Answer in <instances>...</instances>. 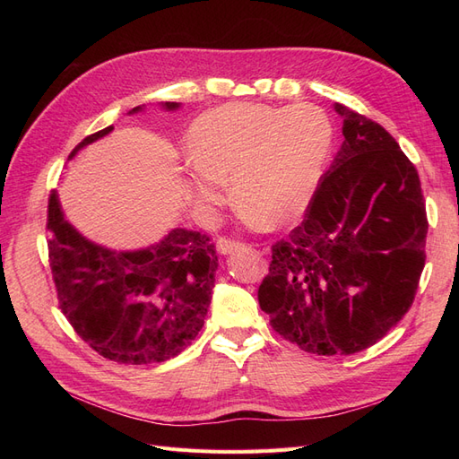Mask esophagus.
Wrapping results in <instances>:
<instances>
[{
	"instance_id": "1",
	"label": "esophagus",
	"mask_w": 459,
	"mask_h": 459,
	"mask_svg": "<svg viewBox=\"0 0 459 459\" xmlns=\"http://www.w3.org/2000/svg\"><path fill=\"white\" fill-rule=\"evenodd\" d=\"M243 245L241 243H238V241H231V239H226V238H220L218 241H216V251L220 253V255H231V253H235V251H239Z\"/></svg>"
}]
</instances>
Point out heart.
Instances as JSON below:
<instances>
[{
  "label": "heart",
  "mask_w": 459,
  "mask_h": 459,
  "mask_svg": "<svg viewBox=\"0 0 459 459\" xmlns=\"http://www.w3.org/2000/svg\"><path fill=\"white\" fill-rule=\"evenodd\" d=\"M331 147V120L312 103H228L189 126L184 187L197 208H211L226 199L231 176L247 218L283 226L312 203Z\"/></svg>",
  "instance_id": "1"
}]
</instances>
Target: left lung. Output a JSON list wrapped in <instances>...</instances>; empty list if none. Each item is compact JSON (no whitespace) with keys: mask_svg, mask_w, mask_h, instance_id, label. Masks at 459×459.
Returning <instances> with one entry per match:
<instances>
[{"mask_svg":"<svg viewBox=\"0 0 459 459\" xmlns=\"http://www.w3.org/2000/svg\"><path fill=\"white\" fill-rule=\"evenodd\" d=\"M344 142L304 221L273 245L260 308L275 333L317 356L368 349L410 310L425 266L427 214L394 137L339 103Z\"/></svg>","mask_w":459,"mask_h":459,"instance_id":"obj_1","label":"left lung"}]
</instances>
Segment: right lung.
<instances>
[{
  "label": "right lung",
  "instance_id": "right-lung-1",
  "mask_svg": "<svg viewBox=\"0 0 459 459\" xmlns=\"http://www.w3.org/2000/svg\"><path fill=\"white\" fill-rule=\"evenodd\" d=\"M159 105L169 113L182 107ZM113 130L88 135L68 160ZM48 230L59 307L95 352L118 364H155L178 356L199 335L218 270L206 235L174 228L149 247L117 251L88 239L66 220L57 191L49 197Z\"/></svg>",
  "mask_w": 459,
  "mask_h": 459
}]
</instances>
